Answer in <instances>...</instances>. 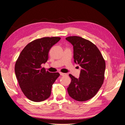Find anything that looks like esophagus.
Here are the masks:
<instances>
[{"label":"esophagus","instance_id":"esophagus-1","mask_svg":"<svg viewBox=\"0 0 125 125\" xmlns=\"http://www.w3.org/2000/svg\"><path fill=\"white\" fill-rule=\"evenodd\" d=\"M60 75H61V76H65V75H67V74H65V73H60Z\"/></svg>","mask_w":125,"mask_h":125}]
</instances>
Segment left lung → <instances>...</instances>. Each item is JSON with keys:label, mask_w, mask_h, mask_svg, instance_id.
<instances>
[{"label": "left lung", "mask_w": 125, "mask_h": 125, "mask_svg": "<svg viewBox=\"0 0 125 125\" xmlns=\"http://www.w3.org/2000/svg\"><path fill=\"white\" fill-rule=\"evenodd\" d=\"M65 39L73 46L74 62L82 68L78 79L69 74L72 81L67 88L68 94L76 101H87L96 94L103 84L104 60L99 49L90 41L79 36Z\"/></svg>", "instance_id": "1"}]
</instances>
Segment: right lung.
<instances>
[{
    "mask_svg": "<svg viewBox=\"0 0 125 125\" xmlns=\"http://www.w3.org/2000/svg\"><path fill=\"white\" fill-rule=\"evenodd\" d=\"M61 40L60 37H43L29 43L17 59L14 71L19 86L25 96L31 101L41 102L48 99L51 87L60 76L42 68L48 60L49 51Z\"/></svg>",
    "mask_w": 125,
    "mask_h": 125,
    "instance_id": "1",
    "label": "right lung"
}]
</instances>
